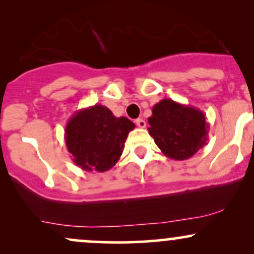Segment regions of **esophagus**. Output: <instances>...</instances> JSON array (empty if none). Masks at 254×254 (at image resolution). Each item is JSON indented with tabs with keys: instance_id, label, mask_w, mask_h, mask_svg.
<instances>
[{
	"instance_id": "34e87169",
	"label": "esophagus",
	"mask_w": 254,
	"mask_h": 254,
	"mask_svg": "<svg viewBox=\"0 0 254 254\" xmlns=\"http://www.w3.org/2000/svg\"><path fill=\"white\" fill-rule=\"evenodd\" d=\"M136 125L138 127H145V125H147V123H145L144 119L138 118V119H136Z\"/></svg>"
}]
</instances>
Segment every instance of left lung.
Returning <instances> with one entry per match:
<instances>
[{
  "instance_id": "1",
  "label": "left lung",
  "mask_w": 254,
  "mask_h": 254,
  "mask_svg": "<svg viewBox=\"0 0 254 254\" xmlns=\"http://www.w3.org/2000/svg\"><path fill=\"white\" fill-rule=\"evenodd\" d=\"M151 112L148 118L149 135L170 159H190L208 142L209 123L196 107L162 99Z\"/></svg>"
}]
</instances>
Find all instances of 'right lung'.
<instances>
[{
	"mask_svg": "<svg viewBox=\"0 0 254 254\" xmlns=\"http://www.w3.org/2000/svg\"><path fill=\"white\" fill-rule=\"evenodd\" d=\"M135 124L94 105L78 110L66 123L64 141L75 165L87 172H106L118 162Z\"/></svg>",
	"mask_w": 254,
	"mask_h": 254,
	"instance_id": "add662e5",
	"label": "right lung"
}]
</instances>
